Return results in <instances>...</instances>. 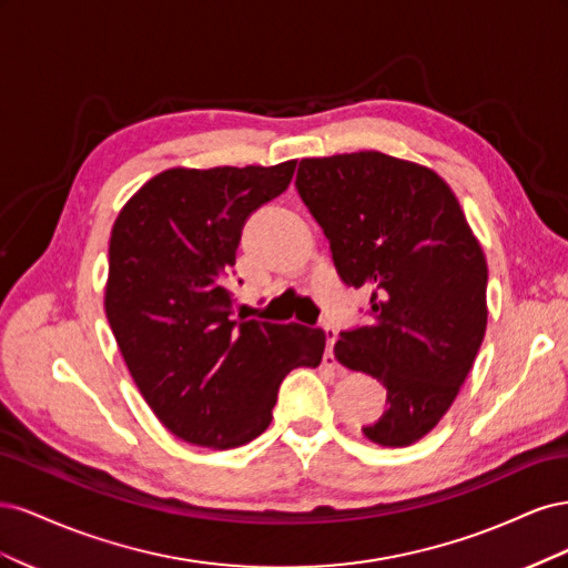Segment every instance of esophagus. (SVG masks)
<instances>
[{
    "mask_svg": "<svg viewBox=\"0 0 568 568\" xmlns=\"http://www.w3.org/2000/svg\"><path fill=\"white\" fill-rule=\"evenodd\" d=\"M324 334H326V353H324V357H322V365L324 367H329V369H338V363H336V357H334V343H336V329L334 326H329V324H324Z\"/></svg>",
    "mask_w": 568,
    "mask_h": 568,
    "instance_id": "esophagus-1",
    "label": "esophagus"
}]
</instances>
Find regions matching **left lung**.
<instances>
[{
	"label": "left lung",
	"instance_id": "obj_1",
	"mask_svg": "<svg viewBox=\"0 0 568 568\" xmlns=\"http://www.w3.org/2000/svg\"><path fill=\"white\" fill-rule=\"evenodd\" d=\"M296 186L341 280L372 291L369 324L334 346L343 367L388 393V409L363 434L405 448L450 409L484 341V248L448 182L419 163L382 151L303 159Z\"/></svg>",
	"mask_w": 568,
	"mask_h": 568
}]
</instances>
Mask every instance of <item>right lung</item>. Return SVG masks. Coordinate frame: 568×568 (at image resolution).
I'll return each instance as SVG.
<instances>
[{
	"label": "right lung",
	"mask_w": 568,
	"mask_h": 568,
	"mask_svg": "<svg viewBox=\"0 0 568 568\" xmlns=\"http://www.w3.org/2000/svg\"><path fill=\"white\" fill-rule=\"evenodd\" d=\"M296 161L170 168L120 209L106 317L132 379L178 438L209 450L261 436L284 376L317 367L322 329L232 317L225 277L246 217L280 196Z\"/></svg>",
	"instance_id": "obj_1"
}]
</instances>
